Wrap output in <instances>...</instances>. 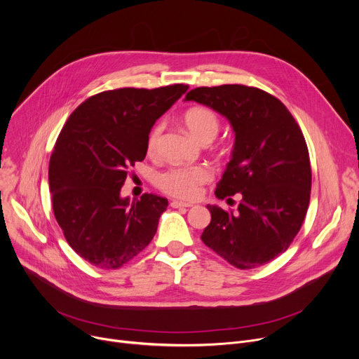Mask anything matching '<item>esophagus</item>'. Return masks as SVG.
<instances>
[{"instance_id":"34e87169","label":"esophagus","mask_w":359,"mask_h":359,"mask_svg":"<svg viewBox=\"0 0 359 359\" xmlns=\"http://www.w3.org/2000/svg\"><path fill=\"white\" fill-rule=\"evenodd\" d=\"M173 206V208H191L192 203L189 202H182V201H172V203H170Z\"/></svg>"}]
</instances>
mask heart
I'll return each mask as SVG.
<instances>
[{
	"mask_svg": "<svg viewBox=\"0 0 359 359\" xmlns=\"http://www.w3.org/2000/svg\"><path fill=\"white\" fill-rule=\"evenodd\" d=\"M184 123L191 134L199 141L214 140L219 130V121L215 113L205 107H194L186 111ZM163 122L151 128L147 137V153L156 154L161 134ZM212 179V172L206 165H175L157 176V186L164 194L182 199H195L201 195L202 186Z\"/></svg>",
	"mask_w": 359,
	"mask_h": 359,
	"instance_id": "heart-1",
	"label": "heart"
}]
</instances>
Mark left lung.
I'll return each mask as SVG.
<instances>
[{
	"mask_svg": "<svg viewBox=\"0 0 359 359\" xmlns=\"http://www.w3.org/2000/svg\"><path fill=\"white\" fill-rule=\"evenodd\" d=\"M186 100L225 116L236 134L231 160L215 196L241 195L237 212L208 205L202 241L230 265L255 269L285 252L306 218L311 167L309 148L285 104L256 87H198Z\"/></svg>",
	"mask_w": 359,
	"mask_h": 359,
	"instance_id": "1",
	"label": "left lung"
}]
</instances>
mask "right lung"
<instances>
[{
    "label": "right lung",
    "instance_id": "obj_1",
    "mask_svg": "<svg viewBox=\"0 0 359 359\" xmlns=\"http://www.w3.org/2000/svg\"><path fill=\"white\" fill-rule=\"evenodd\" d=\"M187 88L107 90L65 122L49 161L52 208L69 246L91 265L118 269L153 240L168 201L144 194L130 203L121 189L145 158L151 128Z\"/></svg>",
    "mask_w": 359,
    "mask_h": 359
}]
</instances>
